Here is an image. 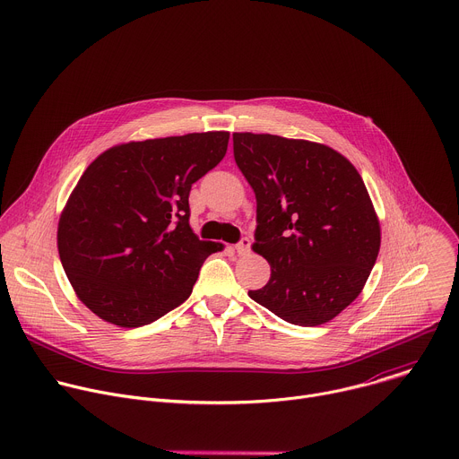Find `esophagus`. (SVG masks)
<instances>
[{
    "label": "esophagus",
    "instance_id": "34e87169",
    "mask_svg": "<svg viewBox=\"0 0 459 459\" xmlns=\"http://www.w3.org/2000/svg\"><path fill=\"white\" fill-rule=\"evenodd\" d=\"M250 239L248 238H241V241L239 243H236V252L239 254V255H247L248 252H250Z\"/></svg>",
    "mask_w": 459,
    "mask_h": 459
}]
</instances>
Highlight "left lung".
<instances>
[{
	"label": "left lung",
	"instance_id": "obj_1",
	"mask_svg": "<svg viewBox=\"0 0 459 459\" xmlns=\"http://www.w3.org/2000/svg\"><path fill=\"white\" fill-rule=\"evenodd\" d=\"M232 142L255 194L252 248L271 265L269 283L248 296L292 325L331 321L363 290L381 243L359 172L307 140L234 133Z\"/></svg>",
	"mask_w": 459,
	"mask_h": 459
}]
</instances>
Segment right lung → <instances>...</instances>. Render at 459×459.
<instances>
[{"mask_svg":"<svg viewBox=\"0 0 459 459\" xmlns=\"http://www.w3.org/2000/svg\"><path fill=\"white\" fill-rule=\"evenodd\" d=\"M229 133H192L116 145L83 172L57 225L61 265L101 319L134 329L192 292L221 243L190 229L192 183L225 156Z\"/></svg>","mask_w":459,"mask_h":459,"instance_id":"obj_1","label":"right lung"}]
</instances>
